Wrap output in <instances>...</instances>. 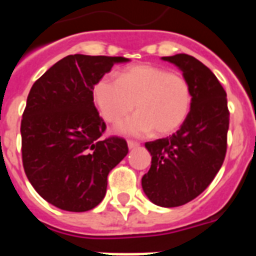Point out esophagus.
<instances>
[{
  "instance_id": "esophagus-1",
  "label": "esophagus",
  "mask_w": 256,
  "mask_h": 256,
  "mask_svg": "<svg viewBox=\"0 0 256 256\" xmlns=\"http://www.w3.org/2000/svg\"><path fill=\"white\" fill-rule=\"evenodd\" d=\"M138 146H140V142H137V141H132V140H130V141H128V148H130V150H132V148H138Z\"/></svg>"
}]
</instances>
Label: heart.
Here are the masks:
<instances>
[{
    "label": "heart",
    "mask_w": 256,
    "mask_h": 256,
    "mask_svg": "<svg viewBox=\"0 0 256 256\" xmlns=\"http://www.w3.org/2000/svg\"><path fill=\"white\" fill-rule=\"evenodd\" d=\"M94 97L108 123L120 122L136 104L137 114L119 126L128 134H169L186 122L192 105L186 78L150 64L126 68L119 79L104 76L94 84Z\"/></svg>",
    "instance_id": "1"
}]
</instances>
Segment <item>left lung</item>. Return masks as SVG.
Wrapping results in <instances>:
<instances>
[{"mask_svg": "<svg viewBox=\"0 0 256 256\" xmlns=\"http://www.w3.org/2000/svg\"><path fill=\"white\" fill-rule=\"evenodd\" d=\"M162 60L182 70L191 87L192 105L177 132L144 144L152 159L142 188L154 204L176 208L202 194L220 169L227 152L230 110L224 88L201 61L186 54Z\"/></svg>", "mask_w": 256, "mask_h": 256, "instance_id": "obj_1", "label": "left lung"}]
</instances>
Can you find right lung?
Returning a JSON list of instances; mask_svg holds the SVG:
<instances>
[{
	"label": "right lung",
	"mask_w": 256,
	"mask_h": 256,
	"mask_svg": "<svg viewBox=\"0 0 256 256\" xmlns=\"http://www.w3.org/2000/svg\"><path fill=\"white\" fill-rule=\"evenodd\" d=\"M126 58L76 54L61 58L32 86L22 118V159L32 186L66 212H87L105 198L108 176L128 154L122 137L101 138L106 124L94 88Z\"/></svg>",
	"instance_id": "1"
}]
</instances>
